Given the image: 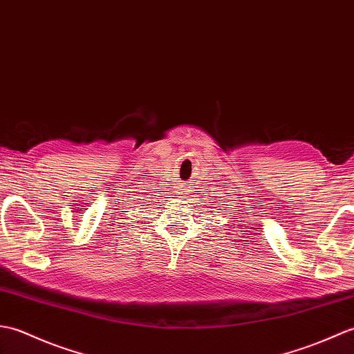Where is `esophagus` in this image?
<instances>
[{
	"label": "esophagus",
	"mask_w": 354,
	"mask_h": 354,
	"mask_svg": "<svg viewBox=\"0 0 354 354\" xmlns=\"http://www.w3.org/2000/svg\"><path fill=\"white\" fill-rule=\"evenodd\" d=\"M186 185L185 183H182V185H180V194H186Z\"/></svg>",
	"instance_id": "34e87169"
}]
</instances>
